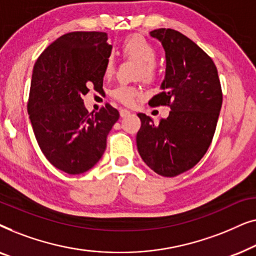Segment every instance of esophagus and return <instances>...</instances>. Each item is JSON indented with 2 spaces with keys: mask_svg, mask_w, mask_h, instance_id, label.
Returning <instances> with one entry per match:
<instances>
[{
  "mask_svg": "<svg viewBox=\"0 0 256 256\" xmlns=\"http://www.w3.org/2000/svg\"><path fill=\"white\" fill-rule=\"evenodd\" d=\"M129 114H130V110H126V108H122V110H120L121 118H126V116H127V115H129Z\"/></svg>",
  "mask_w": 256,
  "mask_h": 256,
  "instance_id": "1",
  "label": "esophagus"
}]
</instances>
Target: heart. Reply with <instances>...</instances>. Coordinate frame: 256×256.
Segmentation results:
<instances>
[{
    "mask_svg": "<svg viewBox=\"0 0 256 256\" xmlns=\"http://www.w3.org/2000/svg\"><path fill=\"white\" fill-rule=\"evenodd\" d=\"M122 51L124 56L138 62V76H142L146 80H152L156 76L155 59L157 51L154 45L144 37L140 34L128 36L122 43ZM114 68V58L110 54L104 62V73L110 76ZM110 96L115 100L124 104H132L138 98L142 96L140 87L129 85H118L110 90Z\"/></svg>",
    "mask_w": 256,
    "mask_h": 256,
    "instance_id": "1",
    "label": "heart"
}]
</instances>
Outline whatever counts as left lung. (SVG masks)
I'll return each mask as SVG.
<instances>
[{
	"label": "left lung",
	"instance_id": "left-lung-1",
	"mask_svg": "<svg viewBox=\"0 0 256 256\" xmlns=\"http://www.w3.org/2000/svg\"><path fill=\"white\" fill-rule=\"evenodd\" d=\"M150 36L162 43L166 68L162 92L149 104L169 106L171 110L158 124L138 113L141 128L136 144L150 169L174 177L194 168L208 152L222 110V85L211 57L190 38L164 28Z\"/></svg>",
	"mask_w": 256,
	"mask_h": 256
}]
</instances>
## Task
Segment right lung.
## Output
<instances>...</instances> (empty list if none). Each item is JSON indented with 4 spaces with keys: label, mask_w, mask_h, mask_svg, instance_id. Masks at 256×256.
<instances>
[{
    "label": "right lung",
    "mask_w": 256,
    "mask_h": 256,
    "mask_svg": "<svg viewBox=\"0 0 256 256\" xmlns=\"http://www.w3.org/2000/svg\"><path fill=\"white\" fill-rule=\"evenodd\" d=\"M107 34L76 31L48 45L34 66L28 113L38 146L48 162L68 174L99 162L107 135L120 114L110 104L88 113L82 96L102 90Z\"/></svg>",
    "instance_id": "obj_1"
}]
</instances>
